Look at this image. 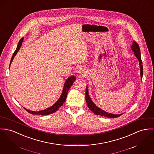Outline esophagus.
I'll list each match as a JSON object with an SVG mask.
<instances>
[{
  "label": "esophagus",
  "mask_w": 154,
  "mask_h": 154,
  "mask_svg": "<svg viewBox=\"0 0 154 154\" xmlns=\"http://www.w3.org/2000/svg\"><path fill=\"white\" fill-rule=\"evenodd\" d=\"M85 69H84V68H80V69H79V73L82 74H85Z\"/></svg>",
  "instance_id": "1"
}]
</instances>
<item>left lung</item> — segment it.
<instances>
[{
  "label": "left lung",
  "mask_w": 154,
  "mask_h": 154,
  "mask_svg": "<svg viewBox=\"0 0 154 154\" xmlns=\"http://www.w3.org/2000/svg\"><path fill=\"white\" fill-rule=\"evenodd\" d=\"M131 48H132V51L134 52L135 56L137 57V59H138L139 61H140V70H141V79H142V75H143V66H142V60H141V52H140V46H139L138 44L136 42L134 41L133 42V44H132V46H131ZM85 100H86L87 106H88V108H90V109L96 115H99V116H102V117H103V116L106 117L108 118H117V117H119L120 116L122 115V114H112L108 113L106 111H103V109H100V108L96 106L90 98V96H89L88 93L87 86L86 91H85Z\"/></svg>",
  "instance_id": "1"
}]
</instances>
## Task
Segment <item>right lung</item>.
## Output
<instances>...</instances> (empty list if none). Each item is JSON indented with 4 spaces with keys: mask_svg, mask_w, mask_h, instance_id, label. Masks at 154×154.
Wrapping results in <instances>:
<instances>
[{
    "mask_svg": "<svg viewBox=\"0 0 154 154\" xmlns=\"http://www.w3.org/2000/svg\"><path fill=\"white\" fill-rule=\"evenodd\" d=\"M23 41V38H22L19 43H18V45L17 46V48L16 49V50L14 51L13 56H12V59H11V63L10 64H11L12 63V60L13 59L14 57L16 56V54H17V53L19 51L20 48L21 47L22 45V42ZM75 80V77L74 76H71L69 78H68V79L66 80V82H65L64 84V88H63V93L61 95V97L59 99V100L53 106L50 107V108H48L46 109H44V110H42V111H37V112H35V111H31L30 110H27L25 108L24 109H26L28 112L30 113V114H35V115H41V116H46V115H48V114H52L53 112H55L56 111L58 110V109L59 108L60 106H63V103L65 102L66 100V98H67V93H68V91L70 89V88L71 87V85H72L73 83L74 82V81Z\"/></svg>",
    "mask_w": 154,
    "mask_h": 154,
    "instance_id": "1",
    "label": "right lung"
}]
</instances>
